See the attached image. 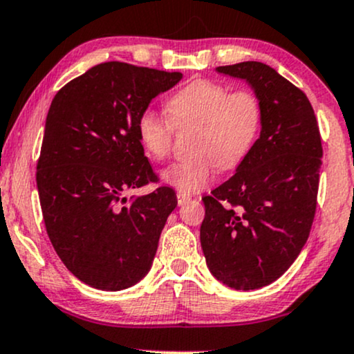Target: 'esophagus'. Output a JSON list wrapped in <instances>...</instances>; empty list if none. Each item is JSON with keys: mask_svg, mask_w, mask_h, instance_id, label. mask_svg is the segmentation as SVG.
Masks as SVG:
<instances>
[{"mask_svg": "<svg viewBox=\"0 0 354 354\" xmlns=\"http://www.w3.org/2000/svg\"><path fill=\"white\" fill-rule=\"evenodd\" d=\"M190 200H192L190 195L182 194V192H178V194H177V203L180 205V207H182V205H185L187 202H190Z\"/></svg>", "mask_w": 354, "mask_h": 354, "instance_id": "1", "label": "esophagus"}]
</instances>
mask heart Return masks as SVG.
<instances>
[{"label": "heart", "instance_id": "obj_1", "mask_svg": "<svg viewBox=\"0 0 354 354\" xmlns=\"http://www.w3.org/2000/svg\"><path fill=\"white\" fill-rule=\"evenodd\" d=\"M169 118L147 110L139 116L136 131L142 149L152 159H164L172 146L174 124H197L192 149L197 154L176 160L162 170L164 184L195 194L215 178L216 162L234 169L250 154L261 129V103L248 90L231 91L212 80H195L167 100Z\"/></svg>", "mask_w": 354, "mask_h": 354}]
</instances>
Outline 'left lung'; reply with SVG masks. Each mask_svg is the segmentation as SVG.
<instances>
[{
  "label": "left lung",
  "instance_id": "8db88e82",
  "mask_svg": "<svg viewBox=\"0 0 354 354\" xmlns=\"http://www.w3.org/2000/svg\"><path fill=\"white\" fill-rule=\"evenodd\" d=\"M261 103V133L225 184L203 197L200 243L210 272L236 290L269 286L307 243L317 208L322 139L302 90L263 62L216 67Z\"/></svg>",
  "mask_w": 354,
  "mask_h": 354
}]
</instances>
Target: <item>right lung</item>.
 I'll return each mask as SVG.
<instances>
[{
  "mask_svg": "<svg viewBox=\"0 0 354 354\" xmlns=\"http://www.w3.org/2000/svg\"><path fill=\"white\" fill-rule=\"evenodd\" d=\"M180 72L95 65L57 91L46 118L37 190L47 234L78 281L123 290L149 272L176 192H126L156 182L136 124Z\"/></svg>",
  "mask_w": 354,
  "mask_h": 354,
  "instance_id": "right-lung-1",
  "label": "right lung"
}]
</instances>
